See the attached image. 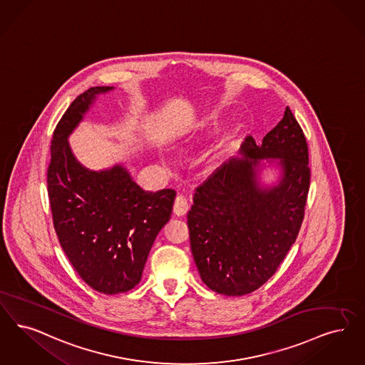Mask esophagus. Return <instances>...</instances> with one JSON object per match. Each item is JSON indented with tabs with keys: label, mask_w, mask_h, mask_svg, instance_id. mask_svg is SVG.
<instances>
[{
	"label": "esophagus",
	"mask_w": 365,
	"mask_h": 365,
	"mask_svg": "<svg viewBox=\"0 0 365 365\" xmlns=\"http://www.w3.org/2000/svg\"><path fill=\"white\" fill-rule=\"evenodd\" d=\"M189 201L186 197L183 195H178L175 198V204H174V213L176 216H185L189 210Z\"/></svg>",
	"instance_id": "obj_1"
}]
</instances>
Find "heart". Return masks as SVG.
Listing matches in <instances>:
<instances>
[{
	"label": "heart",
	"instance_id": "1",
	"mask_svg": "<svg viewBox=\"0 0 365 365\" xmlns=\"http://www.w3.org/2000/svg\"><path fill=\"white\" fill-rule=\"evenodd\" d=\"M164 161H165V163H167V161H168V160H164Z\"/></svg>",
	"mask_w": 365,
	"mask_h": 365
}]
</instances>
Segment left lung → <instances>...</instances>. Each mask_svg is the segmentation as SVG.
<instances>
[{"label": "left lung", "instance_id": "obj_1", "mask_svg": "<svg viewBox=\"0 0 365 365\" xmlns=\"http://www.w3.org/2000/svg\"><path fill=\"white\" fill-rule=\"evenodd\" d=\"M239 153L197 187L187 215L200 276L227 296L257 291L276 273L300 231L311 179L306 137L289 107L261 145L248 135ZM264 160L280 170L270 187L260 180Z\"/></svg>", "mask_w": 365, "mask_h": 365}]
</instances>
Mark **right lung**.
Wrapping results in <instances>:
<instances>
[{"mask_svg":"<svg viewBox=\"0 0 365 365\" xmlns=\"http://www.w3.org/2000/svg\"><path fill=\"white\" fill-rule=\"evenodd\" d=\"M114 87H92L77 96L54 130L47 190L61 247L91 288L104 294L133 289L148 254L173 213L175 190L145 191L126 167L92 171L76 159L69 135L98 95Z\"/></svg>","mask_w":365,"mask_h":365,"instance_id":"obj_1","label":"right lung"}]
</instances>
